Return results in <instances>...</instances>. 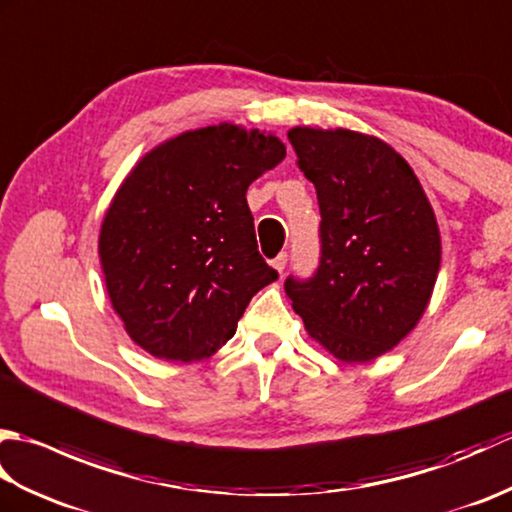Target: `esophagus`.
Listing matches in <instances>:
<instances>
[{"label": "esophagus", "instance_id": "esophagus-1", "mask_svg": "<svg viewBox=\"0 0 512 512\" xmlns=\"http://www.w3.org/2000/svg\"><path fill=\"white\" fill-rule=\"evenodd\" d=\"M286 264H288V255L286 253H279L275 259H273V262H270V266H273L275 270H277V273L281 275V273H284V268H286Z\"/></svg>", "mask_w": 512, "mask_h": 512}]
</instances>
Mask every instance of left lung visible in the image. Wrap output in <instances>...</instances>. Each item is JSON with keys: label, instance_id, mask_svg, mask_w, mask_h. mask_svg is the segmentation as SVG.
I'll list each match as a JSON object with an SVG mask.
<instances>
[{"label": "left lung", "instance_id": "left-lung-1", "mask_svg": "<svg viewBox=\"0 0 512 512\" xmlns=\"http://www.w3.org/2000/svg\"><path fill=\"white\" fill-rule=\"evenodd\" d=\"M299 169L317 189L321 262L286 279L308 334L343 363H367L416 328L436 286L440 228L394 147L352 129L292 127Z\"/></svg>", "mask_w": 512, "mask_h": 512}]
</instances>
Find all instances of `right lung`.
Returning <instances> with one entry per match:
<instances>
[{
    "label": "right lung",
    "instance_id": "1",
    "mask_svg": "<svg viewBox=\"0 0 512 512\" xmlns=\"http://www.w3.org/2000/svg\"><path fill=\"white\" fill-rule=\"evenodd\" d=\"M284 158L275 134L220 123L165 140L129 171L103 217L99 257L112 308L145 352L209 358L277 279L246 191Z\"/></svg>",
    "mask_w": 512,
    "mask_h": 512
}]
</instances>
